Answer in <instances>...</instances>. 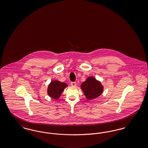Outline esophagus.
I'll return each mask as SVG.
<instances>
[{"instance_id": "1", "label": "esophagus", "mask_w": 148, "mask_h": 148, "mask_svg": "<svg viewBox=\"0 0 148 148\" xmlns=\"http://www.w3.org/2000/svg\"><path fill=\"white\" fill-rule=\"evenodd\" d=\"M71 84L72 86H75L77 84H76L75 82H71Z\"/></svg>"}]
</instances>
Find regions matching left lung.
<instances>
[{"instance_id":"left-lung-1","label":"left lung","mask_w":148,"mask_h":148,"mask_svg":"<svg viewBox=\"0 0 148 148\" xmlns=\"http://www.w3.org/2000/svg\"><path fill=\"white\" fill-rule=\"evenodd\" d=\"M80 88L88 100H92L100 96L104 91V86L101 82L93 77H87Z\"/></svg>"}]
</instances>
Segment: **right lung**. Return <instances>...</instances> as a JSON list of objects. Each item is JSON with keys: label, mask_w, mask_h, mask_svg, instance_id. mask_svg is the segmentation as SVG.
Wrapping results in <instances>:
<instances>
[{"label": "right lung", "mask_w": 148, "mask_h": 148, "mask_svg": "<svg viewBox=\"0 0 148 148\" xmlns=\"http://www.w3.org/2000/svg\"><path fill=\"white\" fill-rule=\"evenodd\" d=\"M68 85L65 83L54 80L51 81L47 88V94L50 97L58 100L61 96L64 89Z\"/></svg>", "instance_id": "right-lung-1"}]
</instances>
